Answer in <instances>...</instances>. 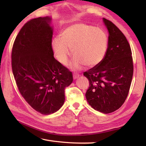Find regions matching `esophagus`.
Listing matches in <instances>:
<instances>
[{
  "mask_svg": "<svg viewBox=\"0 0 146 146\" xmlns=\"http://www.w3.org/2000/svg\"><path fill=\"white\" fill-rule=\"evenodd\" d=\"M79 76H80V75H79V74H78V73H75V74H74V75H73V78L75 80V79L78 78L79 77Z\"/></svg>",
  "mask_w": 146,
  "mask_h": 146,
  "instance_id": "esophagus-1",
  "label": "esophagus"
}]
</instances>
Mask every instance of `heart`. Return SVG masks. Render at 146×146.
Returning <instances> with one entry per match:
<instances>
[{"label":"heart","instance_id":"b5f03b06","mask_svg":"<svg viewBox=\"0 0 146 146\" xmlns=\"http://www.w3.org/2000/svg\"><path fill=\"white\" fill-rule=\"evenodd\" d=\"M55 57L65 66L71 55L74 58L70 63L72 69H79L85 65L92 68L100 64L108 49V36L102 29L86 24H76L62 31L60 38L56 37L51 42Z\"/></svg>","mask_w":146,"mask_h":146}]
</instances>
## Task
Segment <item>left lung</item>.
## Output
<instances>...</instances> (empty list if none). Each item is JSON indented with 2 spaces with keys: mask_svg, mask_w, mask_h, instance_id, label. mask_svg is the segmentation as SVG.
Returning a JSON list of instances; mask_svg holds the SVG:
<instances>
[{
  "mask_svg": "<svg viewBox=\"0 0 146 146\" xmlns=\"http://www.w3.org/2000/svg\"><path fill=\"white\" fill-rule=\"evenodd\" d=\"M109 36L108 49L100 64L84 73L90 82L87 102L94 110L110 113L119 109L129 93L133 74L132 53L124 35L103 18Z\"/></svg>",
  "mask_w": 146,
  "mask_h": 146,
  "instance_id": "left-lung-1",
  "label": "left lung"
}]
</instances>
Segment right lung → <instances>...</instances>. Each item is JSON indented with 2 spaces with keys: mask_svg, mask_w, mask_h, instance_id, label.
<instances>
[{
  "mask_svg": "<svg viewBox=\"0 0 146 146\" xmlns=\"http://www.w3.org/2000/svg\"><path fill=\"white\" fill-rule=\"evenodd\" d=\"M51 21L47 16L24 24L11 53L12 71L20 93L35 110L46 115L62 108L65 88L73 82L71 71L54 58Z\"/></svg>",
  "mask_w": 146,
  "mask_h": 146,
  "instance_id": "1",
  "label": "right lung"
}]
</instances>
